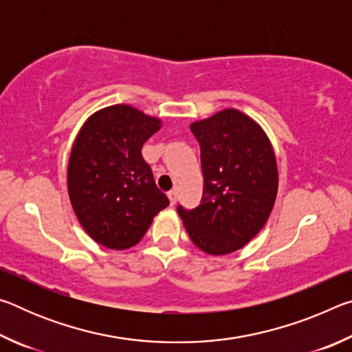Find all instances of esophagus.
Instances as JSON below:
<instances>
[{
  "mask_svg": "<svg viewBox=\"0 0 352 352\" xmlns=\"http://www.w3.org/2000/svg\"><path fill=\"white\" fill-rule=\"evenodd\" d=\"M168 197H169L170 205L174 206V205H175V201H177V190H169V192H168Z\"/></svg>",
  "mask_w": 352,
  "mask_h": 352,
  "instance_id": "1",
  "label": "esophagus"
}]
</instances>
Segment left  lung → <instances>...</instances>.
Segmentation results:
<instances>
[{"label":"left lung","instance_id":"8db88e82","mask_svg":"<svg viewBox=\"0 0 352 352\" xmlns=\"http://www.w3.org/2000/svg\"><path fill=\"white\" fill-rule=\"evenodd\" d=\"M200 144L204 197L177 208L201 252L222 256L245 247L270 217L278 194L276 155L253 118L225 109L190 124Z\"/></svg>","mask_w":352,"mask_h":352}]
</instances>
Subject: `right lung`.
Returning a JSON list of instances; mask_svg holds the SVG:
<instances>
[{"instance_id": "right-lung-1", "label": "right lung", "mask_w": 352, "mask_h": 352, "mask_svg": "<svg viewBox=\"0 0 352 352\" xmlns=\"http://www.w3.org/2000/svg\"><path fill=\"white\" fill-rule=\"evenodd\" d=\"M162 126L160 118L116 104L93 113L77 133L68 160V195L82 228L99 245H136L169 205L141 155Z\"/></svg>"}]
</instances>
